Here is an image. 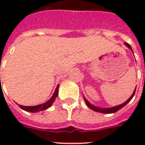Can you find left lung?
Returning a JSON list of instances; mask_svg holds the SVG:
<instances>
[{
    "label": "left lung",
    "mask_w": 145,
    "mask_h": 145,
    "mask_svg": "<svg viewBox=\"0 0 145 145\" xmlns=\"http://www.w3.org/2000/svg\"><path fill=\"white\" fill-rule=\"evenodd\" d=\"M125 45H126L127 47H129V48L132 51H133V50H132V47H131V46L129 45V44H127V43H125ZM135 89H135V90H134V92H133V95H131V97L129 98V99L127 100L126 101H125L124 103L121 104V105H117V106H115V107H113V108H97V107H95V106L93 105H91L89 102L86 99H85V101H86V104L87 105V106H88L89 108H91L92 110H95V111H97V112H100V113H103V114H111V113H115L117 112V110H119L120 109H121L123 107H124V106L126 105V104L128 103L129 101H130L131 99H133V97L134 96V95H135Z\"/></svg>",
    "instance_id": "8db88e82"
}]
</instances>
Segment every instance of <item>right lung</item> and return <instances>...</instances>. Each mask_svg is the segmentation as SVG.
Instances as JSON below:
<instances>
[{"mask_svg": "<svg viewBox=\"0 0 145 145\" xmlns=\"http://www.w3.org/2000/svg\"><path fill=\"white\" fill-rule=\"evenodd\" d=\"M59 86L58 85L56 89V91H55L54 94L52 96V98L47 101L45 103L42 104V105H36V106H22V105H18L22 108V109H23L24 110H26V111H29V112H37V111H40V110H44L46 108H50V106L52 105V104L53 103V101H54L55 99L56 98L57 95H58V92H59Z\"/></svg>", "mask_w": 145, "mask_h": 145, "instance_id": "add662e5", "label": "right lung"}]
</instances>
